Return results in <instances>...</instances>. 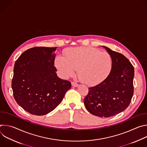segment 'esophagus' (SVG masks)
Returning <instances> with one entry per match:
<instances>
[{"mask_svg": "<svg viewBox=\"0 0 147 147\" xmlns=\"http://www.w3.org/2000/svg\"><path fill=\"white\" fill-rule=\"evenodd\" d=\"M71 85H72V86L75 87H77L78 86V84L76 83V82H74V81H72V82H71Z\"/></svg>", "mask_w": 147, "mask_h": 147, "instance_id": "esophagus-1", "label": "esophagus"}]
</instances>
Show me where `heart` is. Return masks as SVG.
<instances>
[{"mask_svg":"<svg viewBox=\"0 0 147 147\" xmlns=\"http://www.w3.org/2000/svg\"><path fill=\"white\" fill-rule=\"evenodd\" d=\"M55 63L63 76H72L78 70L79 79L82 82L94 86L108 77L112 60L107 52H100L92 47H78L66 50L65 57L57 56Z\"/></svg>","mask_w":147,"mask_h":147,"instance_id":"b5f03b06","label":"heart"}]
</instances>
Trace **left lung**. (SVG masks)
<instances>
[{
  "label": "left lung",
  "instance_id": "obj_1",
  "mask_svg": "<svg viewBox=\"0 0 147 147\" xmlns=\"http://www.w3.org/2000/svg\"><path fill=\"white\" fill-rule=\"evenodd\" d=\"M103 47L112 57L111 73L99 84L88 88L84 103L91 114L109 117L124 111L130 105L134 94V69L123 55Z\"/></svg>",
  "mask_w": 147,
  "mask_h": 147
}]
</instances>
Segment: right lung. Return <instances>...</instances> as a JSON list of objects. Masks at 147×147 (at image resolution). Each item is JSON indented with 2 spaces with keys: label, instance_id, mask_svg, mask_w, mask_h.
<instances>
[{
  "label": "right lung",
  "instance_id": "right-lung-1",
  "mask_svg": "<svg viewBox=\"0 0 147 147\" xmlns=\"http://www.w3.org/2000/svg\"><path fill=\"white\" fill-rule=\"evenodd\" d=\"M57 48L36 47L16 61L11 87L14 98L28 113L40 116L55 109L71 88L69 81L57 76L54 66Z\"/></svg>",
  "mask_w": 147,
  "mask_h": 147
}]
</instances>
